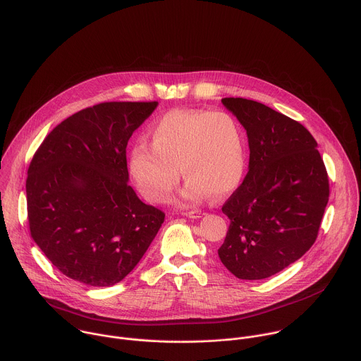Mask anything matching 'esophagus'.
I'll return each instance as SVG.
<instances>
[{"label": "esophagus", "mask_w": 361, "mask_h": 361, "mask_svg": "<svg viewBox=\"0 0 361 361\" xmlns=\"http://www.w3.org/2000/svg\"><path fill=\"white\" fill-rule=\"evenodd\" d=\"M184 215L188 216V218H200L202 215V211L201 209H191V211H185Z\"/></svg>", "instance_id": "1"}]
</instances>
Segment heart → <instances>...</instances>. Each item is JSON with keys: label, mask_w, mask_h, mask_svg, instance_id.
Listing matches in <instances>:
<instances>
[{"label": "heart", "mask_w": 361, "mask_h": 361, "mask_svg": "<svg viewBox=\"0 0 361 361\" xmlns=\"http://www.w3.org/2000/svg\"><path fill=\"white\" fill-rule=\"evenodd\" d=\"M246 135L224 111L174 109L150 130V147L132 149L129 170L142 195L154 204L169 200L181 176L184 198L219 200L240 185L246 171Z\"/></svg>", "instance_id": "heart-1"}]
</instances>
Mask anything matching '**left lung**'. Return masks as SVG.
<instances>
[{
	"instance_id": "left-lung-1",
	"label": "left lung",
	"mask_w": 361,
	"mask_h": 361,
	"mask_svg": "<svg viewBox=\"0 0 361 361\" xmlns=\"http://www.w3.org/2000/svg\"><path fill=\"white\" fill-rule=\"evenodd\" d=\"M247 133L243 183L222 212L231 219L218 255L238 279L263 280L302 257L318 238L329 177L318 143L300 122L246 98H222Z\"/></svg>"
}]
</instances>
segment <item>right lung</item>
Returning <instances> with one entry per match:
<instances>
[{"instance_id":"add662e5","label":"right lung","mask_w":361,"mask_h":361,"mask_svg":"<svg viewBox=\"0 0 361 361\" xmlns=\"http://www.w3.org/2000/svg\"><path fill=\"white\" fill-rule=\"evenodd\" d=\"M157 102H101L59 123L27 169L30 236L66 277L91 287L122 281L164 222L128 184L126 146Z\"/></svg>"}]
</instances>
